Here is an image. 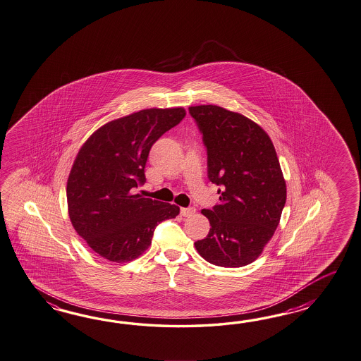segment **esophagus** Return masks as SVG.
Masks as SVG:
<instances>
[{"mask_svg": "<svg viewBox=\"0 0 361 361\" xmlns=\"http://www.w3.org/2000/svg\"><path fill=\"white\" fill-rule=\"evenodd\" d=\"M195 208L192 207H188V208H180V214L183 216V217H188V216H191V214H194Z\"/></svg>", "mask_w": 361, "mask_h": 361, "instance_id": "esophagus-1", "label": "esophagus"}]
</instances>
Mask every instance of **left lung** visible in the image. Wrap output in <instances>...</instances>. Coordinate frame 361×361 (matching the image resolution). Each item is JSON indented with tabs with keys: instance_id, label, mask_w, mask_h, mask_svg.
Listing matches in <instances>:
<instances>
[{
	"instance_id": "8db88e82",
	"label": "left lung",
	"mask_w": 361,
	"mask_h": 361,
	"mask_svg": "<svg viewBox=\"0 0 361 361\" xmlns=\"http://www.w3.org/2000/svg\"><path fill=\"white\" fill-rule=\"evenodd\" d=\"M188 111L203 135L208 178L220 185V203L202 211L209 233L195 247L214 266H246L272 238L287 200L276 150L262 127L238 112L213 104Z\"/></svg>"
}]
</instances>
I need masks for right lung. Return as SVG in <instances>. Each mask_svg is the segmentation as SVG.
<instances>
[{"label": "right lung", "mask_w": 361, "mask_h": 361, "mask_svg": "<svg viewBox=\"0 0 361 361\" xmlns=\"http://www.w3.org/2000/svg\"><path fill=\"white\" fill-rule=\"evenodd\" d=\"M185 109H148L110 121L86 140L68 178V212L74 229L98 255L123 263L139 258L159 222L179 207L135 194L145 183L149 150L179 124Z\"/></svg>", "instance_id": "add662e5"}]
</instances>
